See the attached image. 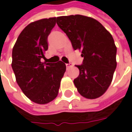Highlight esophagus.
Returning <instances> with one entry per match:
<instances>
[{
    "instance_id": "esophagus-1",
    "label": "esophagus",
    "mask_w": 132,
    "mask_h": 132,
    "mask_svg": "<svg viewBox=\"0 0 132 132\" xmlns=\"http://www.w3.org/2000/svg\"><path fill=\"white\" fill-rule=\"evenodd\" d=\"M66 67H67V69L68 70V69H70V68H72L73 65H72L71 64H66Z\"/></svg>"
}]
</instances>
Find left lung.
Returning a JSON list of instances; mask_svg holds the SVG:
<instances>
[{"label": "left lung", "mask_w": 132, "mask_h": 132, "mask_svg": "<svg viewBox=\"0 0 132 132\" xmlns=\"http://www.w3.org/2000/svg\"><path fill=\"white\" fill-rule=\"evenodd\" d=\"M56 23L84 57L73 81L78 92L86 98H99L109 88L117 67L112 34L95 19L81 14L58 17Z\"/></svg>", "instance_id": "left-lung-1"}]
</instances>
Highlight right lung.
Masks as SVG:
<instances>
[{"label": "right lung", "instance_id": "add662e5", "mask_svg": "<svg viewBox=\"0 0 132 132\" xmlns=\"http://www.w3.org/2000/svg\"><path fill=\"white\" fill-rule=\"evenodd\" d=\"M56 25V18L32 22L20 34L12 49V67L16 81L26 96L38 104H46L58 95L66 70L62 61L43 63L48 50V36Z\"/></svg>", "mask_w": 132, "mask_h": 132}]
</instances>
